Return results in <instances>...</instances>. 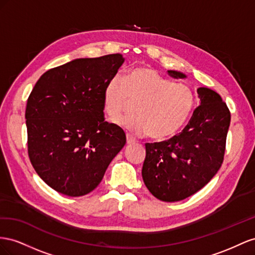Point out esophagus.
I'll use <instances>...</instances> for the list:
<instances>
[{
    "instance_id": "1",
    "label": "esophagus",
    "mask_w": 255,
    "mask_h": 255,
    "mask_svg": "<svg viewBox=\"0 0 255 255\" xmlns=\"http://www.w3.org/2000/svg\"><path fill=\"white\" fill-rule=\"evenodd\" d=\"M134 143H135V140L133 139V137L127 134V144L130 145V144H134Z\"/></svg>"
}]
</instances>
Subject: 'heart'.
I'll list each match as a JSON object with an SVG mask.
<instances>
[{"mask_svg":"<svg viewBox=\"0 0 255 255\" xmlns=\"http://www.w3.org/2000/svg\"><path fill=\"white\" fill-rule=\"evenodd\" d=\"M136 101L133 114L115 123L135 135L149 134L163 140L175 134L190 116L195 96L184 83H173L147 67H134L125 77L114 75L104 90L105 111L110 118L119 116Z\"/></svg>","mask_w":255,"mask_h":255,"instance_id":"heart-1","label":"heart"}]
</instances>
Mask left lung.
I'll return each instance as SVG.
<instances>
[{"instance_id":"obj_1","label":"left lung","mask_w":255,"mask_h":255,"mask_svg":"<svg viewBox=\"0 0 255 255\" xmlns=\"http://www.w3.org/2000/svg\"><path fill=\"white\" fill-rule=\"evenodd\" d=\"M175 79L186 75L168 70ZM200 106L183 131L170 140L146 143L142 177L160 201L177 202L207 185L223 162L231 113L221 96L207 87L198 89Z\"/></svg>"}]
</instances>
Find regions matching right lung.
Listing matches in <instances>:
<instances>
[{"instance_id":"obj_1","label":"right lung","mask_w":255,"mask_h":255,"mask_svg":"<svg viewBox=\"0 0 255 255\" xmlns=\"http://www.w3.org/2000/svg\"><path fill=\"white\" fill-rule=\"evenodd\" d=\"M125 61L120 53L77 59L46 71L27 99V151L39 177L55 191H93L126 144L105 122L104 90Z\"/></svg>"}]
</instances>
